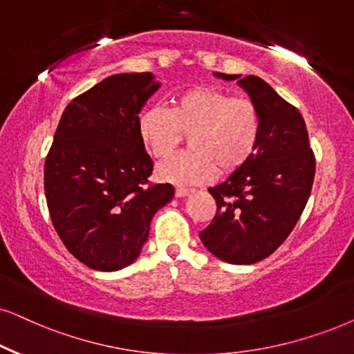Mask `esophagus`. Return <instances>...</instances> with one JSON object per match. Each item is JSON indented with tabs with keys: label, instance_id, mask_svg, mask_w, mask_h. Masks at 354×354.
I'll return each instance as SVG.
<instances>
[{
	"label": "esophagus",
	"instance_id": "esophagus-1",
	"mask_svg": "<svg viewBox=\"0 0 354 354\" xmlns=\"http://www.w3.org/2000/svg\"><path fill=\"white\" fill-rule=\"evenodd\" d=\"M190 188H183V187H177L176 188V196H178V198H182V196H187L188 194H190Z\"/></svg>",
	"mask_w": 354,
	"mask_h": 354
}]
</instances>
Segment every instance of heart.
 Listing matches in <instances>:
<instances>
[{
  "instance_id": "obj_1",
  "label": "heart",
  "mask_w": 354,
  "mask_h": 354,
  "mask_svg": "<svg viewBox=\"0 0 354 354\" xmlns=\"http://www.w3.org/2000/svg\"><path fill=\"white\" fill-rule=\"evenodd\" d=\"M188 135L192 149L158 166V177L176 185L208 182L218 172L232 174L255 153L260 113L250 99L232 97L213 86L178 93L171 110L151 105L138 117V135L149 154L162 159Z\"/></svg>"
}]
</instances>
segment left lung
<instances>
[{"mask_svg": "<svg viewBox=\"0 0 354 354\" xmlns=\"http://www.w3.org/2000/svg\"><path fill=\"white\" fill-rule=\"evenodd\" d=\"M214 76L237 81L249 94L260 113V138L247 164L208 188L218 211L200 239L219 260L250 265L273 254L295 229L314 183L315 158L299 110L268 82L254 75Z\"/></svg>", "mask_w": 354, "mask_h": 354, "instance_id": "8db88e82", "label": "left lung"}]
</instances>
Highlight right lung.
Segmentation results:
<instances>
[{
  "label": "right lung",
  "instance_id": "1",
  "mask_svg": "<svg viewBox=\"0 0 354 354\" xmlns=\"http://www.w3.org/2000/svg\"><path fill=\"white\" fill-rule=\"evenodd\" d=\"M160 87L153 73L105 77L73 99L45 160L50 218L63 244L99 272L131 265L156 211L174 198L171 183L151 185L153 160L138 117Z\"/></svg>",
  "mask_w": 354,
  "mask_h": 354
}]
</instances>
